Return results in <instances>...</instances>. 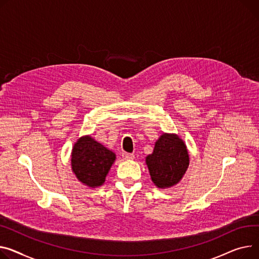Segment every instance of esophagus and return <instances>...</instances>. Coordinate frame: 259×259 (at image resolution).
I'll return each instance as SVG.
<instances>
[{"mask_svg":"<svg viewBox=\"0 0 259 259\" xmlns=\"http://www.w3.org/2000/svg\"><path fill=\"white\" fill-rule=\"evenodd\" d=\"M123 158L130 160V159H134V154L133 153H123Z\"/></svg>","mask_w":259,"mask_h":259,"instance_id":"esophagus-1","label":"esophagus"}]
</instances>
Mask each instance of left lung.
Listing matches in <instances>:
<instances>
[{
    "label": "left lung",
    "mask_w": 259,
    "mask_h": 259,
    "mask_svg": "<svg viewBox=\"0 0 259 259\" xmlns=\"http://www.w3.org/2000/svg\"><path fill=\"white\" fill-rule=\"evenodd\" d=\"M154 184L165 188L178 183L189 164L184 143L174 134H162L155 144L154 151L146 158Z\"/></svg>",
    "instance_id": "1"
}]
</instances>
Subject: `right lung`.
<instances>
[{
    "label": "right lung",
    "instance_id": "add662e5",
    "mask_svg": "<svg viewBox=\"0 0 259 259\" xmlns=\"http://www.w3.org/2000/svg\"><path fill=\"white\" fill-rule=\"evenodd\" d=\"M114 160L115 154L91 136L81 137L73 148V171L79 181L91 187L104 183Z\"/></svg>",
    "mask_w": 259,
    "mask_h": 259
}]
</instances>
